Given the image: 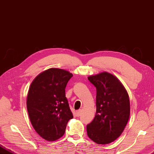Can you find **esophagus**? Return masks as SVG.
I'll list each match as a JSON object with an SVG mask.
<instances>
[{"label": "esophagus", "mask_w": 154, "mask_h": 154, "mask_svg": "<svg viewBox=\"0 0 154 154\" xmlns=\"http://www.w3.org/2000/svg\"><path fill=\"white\" fill-rule=\"evenodd\" d=\"M76 116L78 117H79V116H81V114H82V111H81V109H79V110H78V111H76Z\"/></svg>", "instance_id": "34e87169"}]
</instances>
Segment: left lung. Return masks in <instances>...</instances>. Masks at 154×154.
Wrapping results in <instances>:
<instances>
[{"label": "left lung", "mask_w": 154, "mask_h": 154, "mask_svg": "<svg viewBox=\"0 0 154 154\" xmlns=\"http://www.w3.org/2000/svg\"><path fill=\"white\" fill-rule=\"evenodd\" d=\"M96 88V113L86 126L90 138L98 144H108L120 137L129 120V96L120 81L103 72L88 77Z\"/></svg>", "instance_id": "obj_1"}]
</instances>
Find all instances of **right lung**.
I'll list each match as a JSON object with an SVG mask.
<instances>
[{"label":"right lung","instance_id":"right-lung-1","mask_svg":"<svg viewBox=\"0 0 154 154\" xmlns=\"http://www.w3.org/2000/svg\"><path fill=\"white\" fill-rule=\"evenodd\" d=\"M72 74L52 68L39 74L31 83L26 106L34 129L42 138L55 141L65 133L68 122L73 118L65 94Z\"/></svg>","mask_w":154,"mask_h":154}]
</instances>
